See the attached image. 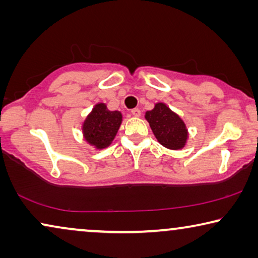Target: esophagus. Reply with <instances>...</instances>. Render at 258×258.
<instances>
[{"label":"esophagus","mask_w":258,"mask_h":258,"mask_svg":"<svg viewBox=\"0 0 258 258\" xmlns=\"http://www.w3.org/2000/svg\"><path fill=\"white\" fill-rule=\"evenodd\" d=\"M132 115L135 116V117H140V116H141V110H140L139 108L133 109V110H132Z\"/></svg>","instance_id":"1"}]
</instances>
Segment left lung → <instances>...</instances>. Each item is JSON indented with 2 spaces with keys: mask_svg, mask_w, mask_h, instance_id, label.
Masks as SVG:
<instances>
[{
  "mask_svg": "<svg viewBox=\"0 0 258 258\" xmlns=\"http://www.w3.org/2000/svg\"><path fill=\"white\" fill-rule=\"evenodd\" d=\"M146 119L158 142L168 149H181L188 139L184 122L164 103L155 104L153 110L146 112Z\"/></svg>",
  "mask_w": 258,
  "mask_h": 258,
  "instance_id": "1",
  "label": "left lung"
}]
</instances>
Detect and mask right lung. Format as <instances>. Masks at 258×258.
I'll return each mask as SVG.
<instances>
[{
  "mask_svg": "<svg viewBox=\"0 0 258 258\" xmlns=\"http://www.w3.org/2000/svg\"><path fill=\"white\" fill-rule=\"evenodd\" d=\"M121 122V112L110 111L107 109V105L98 103L83 123L84 137L91 146L103 149L114 140Z\"/></svg>",
  "mask_w": 258,
  "mask_h": 258,
  "instance_id": "1",
  "label": "right lung"
}]
</instances>
